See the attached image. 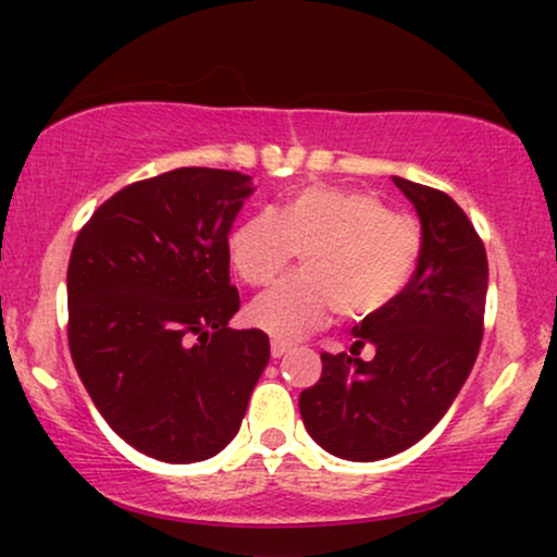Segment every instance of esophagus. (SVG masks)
I'll list each match as a JSON object with an SVG mask.
<instances>
[{
	"instance_id": "obj_1",
	"label": "esophagus",
	"mask_w": 557,
	"mask_h": 557,
	"mask_svg": "<svg viewBox=\"0 0 557 557\" xmlns=\"http://www.w3.org/2000/svg\"><path fill=\"white\" fill-rule=\"evenodd\" d=\"M287 350H290V343H285V341H272V359H280V356H285Z\"/></svg>"
}]
</instances>
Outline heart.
<instances>
[{"instance_id": "b5f03b06", "label": "heart", "mask_w": 557, "mask_h": 557, "mask_svg": "<svg viewBox=\"0 0 557 557\" xmlns=\"http://www.w3.org/2000/svg\"><path fill=\"white\" fill-rule=\"evenodd\" d=\"M419 220L369 190L314 185L283 209L251 214L230 235V261L246 285L264 287L304 253V272L248 306V319L277 341L322 327L332 311L363 322L403 296L421 259Z\"/></svg>"}]
</instances>
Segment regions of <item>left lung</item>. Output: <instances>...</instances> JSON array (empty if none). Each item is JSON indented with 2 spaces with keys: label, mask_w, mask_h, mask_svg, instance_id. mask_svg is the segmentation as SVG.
Listing matches in <instances>:
<instances>
[{
  "label": "left lung",
  "mask_w": 557,
  "mask_h": 557,
  "mask_svg": "<svg viewBox=\"0 0 557 557\" xmlns=\"http://www.w3.org/2000/svg\"><path fill=\"white\" fill-rule=\"evenodd\" d=\"M424 233L417 272L389 309L350 330V354H322V376L298 398L306 430L332 456L380 461L445 417L484 335L487 251L443 190L393 177ZM372 344L375 359L358 354Z\"/></svg>",
  "instance_id": "obj_1"
}]
</instances>
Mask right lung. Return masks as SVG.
Wrapping results in <instances>:
<instances>
[{
    "label": "right lung",
    "instance_id": "add662e5",
    "mask_svg": "<svg viewBox=\"0 0 557 557\" xmlns=\"http://www.w3.org/2000/svg\"><path fill=\"white\" fill-rule=\"evenodd\" d=\"M233 170L177 168L125 185L81 227L67 264V343L83 387L157 461L212 458L240 430L270 361L230 330V225L251 196Z\"/></svg>",
    "mask_w": 557,
    "mask_h": 557
}]
</instances>
